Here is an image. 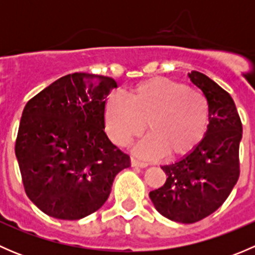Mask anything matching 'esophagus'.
Segmentation results:
<instances>
[{
    "label": "esophagus",
    "mask_w": 255,
    "mask_h": 255,
    "mask_svg": "<svg viewBox=\"0 0 255 255\" xmlns=\"http://www.w3.org/2000/svg\"><path fill=\"white\" fill-rule=\"evenodd\" d=\"M130 164H132V166H135V168H146L145 163H142V161L135 160L134 158H130Z\"/></svg>",
    "instance_id": "1"
}]
</instances>
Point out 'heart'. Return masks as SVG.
Masks as SVG:
<instances>
[{
    "mask_svg": "<svg viewBox=\"0 0 255 255\" xmlns=\"http://www.w3.org/2000/svg\"><path fill=\"white\" fill-rule=\"evenodd\" d=\"M107 134L117 145H127L144 130L148 134L133 151L142 159L166 154L179 158L194 150L208 126V105L200 92L165 78H151L134 85L127 100L107 99L104 110Z\"/></svg>",
    "mask_w": 255,
    "mask_h": 255,
    "instance_id": "1",
    "label": "heart"
}]
</instances>
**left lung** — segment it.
Here are the masks:
<instances>
[{"label":"left lung","instance_id":"8db88e82","mask_svg":"<svg viewBox=\"0 0 255 255\" xmlns=\"http://www.w3.org/2000/svg\"><path fill=\"white\" fill-rule=\"evenodd\" d=\"M187 76L207 100V130L194 150L161 166L165 184L149 192L156 211L180 223L197 222L226 201L239 177L242 139V122L231 95L199 71Z\"/></svg>","mask_w":255,"mask_h":255}]
</instances>
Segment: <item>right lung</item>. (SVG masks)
I'll return each mask as SVG.
<instances>
[{
	"mask_svg": "<svg viewBox=\"0 0 255 255\" xmlns=\"http://www.w3.org/2000/svg\"><path fill=\"white\" fill-rule=\"evenodd\" d=\"M111 78L75 73L27 102L16 156L27 196L58 220H80L109 199L116 175L130 166L127 154L105 133Z\"/></svg>",
	"mask_w": 255,
	"mask_h": 255,
	"instance_id": "add662e5",
	"label": "right lung"
}]
</instances>
